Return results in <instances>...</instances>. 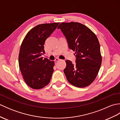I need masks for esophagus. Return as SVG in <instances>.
Returning a JSON list of instances; mask_svg holds the SVG:
<instances>
[{"instance_id": "obj_1", "label": "esophagus", "mask_w": 120, "mask_h": 120, "mask_svg": "<svg viewBox=\"0 0 120 120\" xmlns=\"http://www.w3.org/2000/svg\"><path fill=\"white\" fill-rule=\"evenodd\" d=\"M60 60H61V59H60L58 58H56V59H55V61H56V62L59 61H60Z\"/></svg>"}]
</instances>
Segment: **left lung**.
Masks as SVG:
<instances>
[{"label":"left lung","mask_w":120,"mask_h":120,"mask_svg":"<svg viewBox=\"0 0 120 120\" xmlns=\"http://www.w3.org/2000/svg\"><path fill=\"white\" fill-rule=\"evenodd\" d=\"M60 29L68 48L75 51L76 62L65 60L64 73L71 84L78 88L88 86L95 79L100 68L101 56L98 38L91 30L79 22H61Z\"/></svg>","instance_id":"1"}]
</instances>
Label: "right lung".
<instances>
[{
    "mask_svg": "<svg viewBox=\"0 0 120 120\" xmlns=\"http://www.w3.org/2000/svg\"><path fill=\"white\" fill-rule=\"evenodd\" d=\"M59 22L37 25L27 33L20 48L19 63L27 85L34 89L47 85L52 78L55 65L53 61L43 58L46 40Z\"/></svg>",
    "mask_w": 120,
    "mask_h": 120,
    "instance_id": "right-lung-1",
    "label": "right lung"
}]
</instances>
